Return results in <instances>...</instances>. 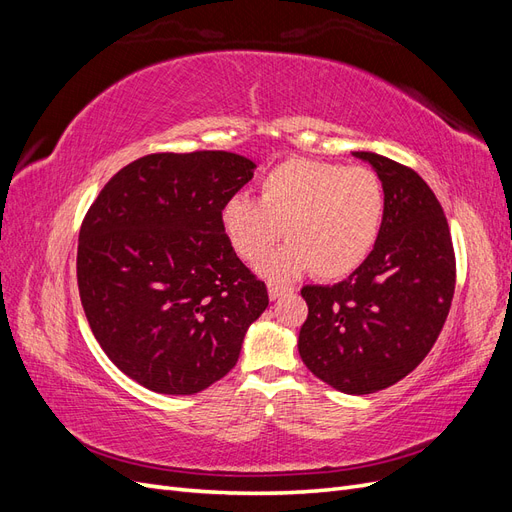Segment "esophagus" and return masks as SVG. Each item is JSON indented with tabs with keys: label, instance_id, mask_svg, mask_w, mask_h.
<instances>
[{
	"label": "esophagus",
	"instance_id": "esophagus-1",
	"mask_svg": "<svg viewBox=\"0 0 512 512\" xmlns=\"http://www.w3.org/2000/svg\"><path fill=\"white\" fill-rule=\"evenodd\" d=\"M290 288H286V286H277V284H269V299L271 301H277L280 297H284V294L288 292Z\"/></svg>",
	"mask_w": 512,
	"mask_h": 512
}]
</instances>
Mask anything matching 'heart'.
<instances>
[{"mask_svg": "<svg viewBox=\"0 0 512 512\" xmlns=\"http://www.w3.org/2000/svg\"><path fill=\"white\" fill-rule=\"evenodd\" d=\"M384 209V185L374 170L290 158L260 179L258 200L232 196L220 218L232 250L247 262L265 256L284 228L288 241L258 267L269 280H292L309 269L339 280L376 247Z\"/></svg>", "mask_w": 512, "mask_h": 512, "instance_id": "obj_1", "label": "heart"}]
</instances>
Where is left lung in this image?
Listing matches in <instances>:
<instances>
[{
  "instance_id": "left-lung-1",
  "label": "left lung",
  "mask_w": 512,
  "mask_h": 512,
  "mask_svg": "<svg viewBox=\"0 0 512 512\" xmlns=\"http://www.w3.org/2000/svg\"><path fill=\"white\" fill-rule=\"evenodd\" d=\"M384 185V222L363 265L333 286H305L299 354L316 378L348 395L386 389L421 363L455 292V252L436 194L412 168L352 151Z\"/></svg>"
}]
</instances>
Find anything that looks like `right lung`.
<instances>
[{"mask_svg":"<svg viewBox=\"0 0 512 512\" xmlns=\"http://www.w3.org/2000/svg\"><path fill=\"white\" fill-rule=\"evenodd\" d=\"M254 168L230 151L151 153L123 166L85 215V316L108 359L149 391L194 395L224 378L269 305L220 218Z\"/></svg>","mask_w":512,"mask_h":512,"instance_id":"obj_1","label":"right lung"}]
</instances>
